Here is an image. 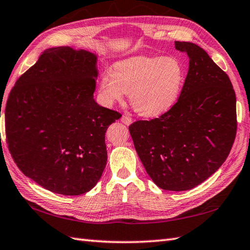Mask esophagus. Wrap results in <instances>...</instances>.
<instances>
[{"label":"esophagus","instance_id":"1","mask_svg":"<svg viewBox=\"0 0 250 250\" xmlns=\"http://www.w3.org/2000/svg\"><path fill=\"white\" fill-rule=\"evenodd\" d=\"M121 121L123 122L125 125H130L132 123V119L130 118V116H128V115H123V116H122Z\"/></svg>","mask_w":250,"mask_h":250}]
</instances>
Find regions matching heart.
Masks as SVG:
<instances>
[{"label":"heart","mask_w":250,"mask_h":250,"mask_svg":"<svg viewBox=\"0 0 250 250\" xmlns=\"http://www.w3.org/2000/svg\"><path fill=\"white\" fill-rule=\"evenodd\" d=\"M185 71L173 57H132L116 62L112 74L104 73L99 81V98L112 106L128 92L136 112L156 118L174 106L184 83Z\"/></svg>","instance_id":"b5f03b06"}]
</instances>
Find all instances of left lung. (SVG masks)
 I'll use <instances>...</instances> for the list:
<instances>
[{"instance_id": "obj_1", "label": "left lung", "mask_w": 250, "mask_h": 250, "mask_svg": "<svg viewBox=\"0 0 250 250\" xmlns=\"http://www.w3.org/2000/svg\"><path fill=\"white\" fill-rule=\"evenodd\" d=\"M189 58L176 104L151 121L129 126L148 176L165 190L200 185L228 157L236 134V97L228 75L196 43L175 42Z\"/></svg>"}]
</instances>
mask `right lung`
<instances>
[{
    "label": "right lung",
    "instance_id": "right-lung-1",
    "mask_svg": "<svg viewBox=\"0 0 250 250\" xmlns=\"http://www.w3.org/2000/svg\"><path fill=\"white\" fill-rule=\"evenodd\" d=\"M97 55L47 49L17 80L5 107L9 152L46 189L78 196L97 184L107 164L104 135L121 114L95 102Z\"/></svg>",
    "mask_w": 250,
    "mask_h": 250
}]
</instances>
